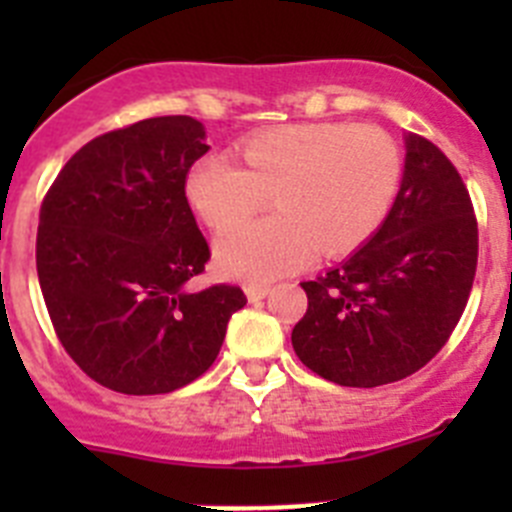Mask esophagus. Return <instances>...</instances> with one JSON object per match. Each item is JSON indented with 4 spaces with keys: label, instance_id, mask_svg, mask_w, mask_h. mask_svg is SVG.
I'll use <instances>...</instances> for the list:
<instances>
[{
    "label": "esophagus",
    "instance_id": "1",
    "mask_svg": "<svg viewBox=\"0 0 512 512\" xmlns=\"http://www.w3.org/2000/svg\"><path fill=\"white\" fill-rule=\"evenodd\" d=\"M269 292H271L269 284H256V282L246 284V297H248V300H251V302L264 300V297L269 295Z\"/></svg>",
    "mask_w": 512,
    "mask_h": 512
}]
</instances>
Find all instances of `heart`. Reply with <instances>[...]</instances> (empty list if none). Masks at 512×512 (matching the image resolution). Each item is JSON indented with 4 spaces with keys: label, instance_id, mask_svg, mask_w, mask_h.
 I'll list each match as a JSON object with an SVG mask.
<instances>
[{
    "label": "heart",
    "instance_id": "b5f03b06",
    "mask_svg": "<svg viewBox=\"0 0 512 512\" xmlns=\"http://www.w3.org/2000/svg\"><path fill=\"white\" fill-rule=\"evenodd\" d=\"M241 164L212 153L184 182L189 205L212 230L255 214L272 194L278 210L217 241L233 277L277 279L318 253L348 256L390 215L402 182V151L387 130L354 122H295L246 138Z\"/></svg>",
    "mask_w": 512,
    "mask_h": 512
}]
</instances>
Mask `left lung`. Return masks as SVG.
<instances>
[{
  "label": "left lung",
  "mask_w": 512,
  "mask_h": 512,
  "mask_svg": "<svg viewBox=\"0 0 512 512\" xmlns=\"http://www.w3.org/2000/svg\"><path fill=\"white\" fill-rule=\"evenodd\" d=\"M477 215L446 153L408 135L400 192L366 246L302 282L307 312L292 346L341 387H379L423 369L446 346L477 271Z\"/></svg>",
  "instance_id": "8db88e82"
}]
</instances>
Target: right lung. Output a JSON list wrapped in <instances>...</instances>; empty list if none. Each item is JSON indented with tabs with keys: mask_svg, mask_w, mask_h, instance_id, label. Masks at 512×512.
<instances>
[{
	"mask_svg": "<svg viewBox=\"0 0 512 512\" xmlns=\"http://www.w3.org/2000/svg\"><path fill=\"white\" fill-rule=\"evenodd\" d=\"M187 115L148 117L89 140L40 205L35 264L53 330L79 369L122 395H166L220 354L246 295L202 292L210 246L184 182L207 153Z\"/></svg>",
	"mask_w": 512,
	"mask_h": 512,
	"instance_id": "add662e5",
	"label": "right lung"
}]
</instances>
